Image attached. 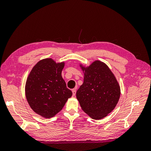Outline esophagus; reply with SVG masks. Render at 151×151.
Wrapping results in <instances>:
<instances>
[{
    "label": "esophagus",
    "instance_id": "obj_1",
    "mask_svg": "<svg viewBox=\"0 0 151 151\" xmlns=\"http://www.w3.org/2000/svg\"><path fill=\"white\" fill-rule=\"evenodd\" d=\"M72 94H73V96L76 95V89H72Z\"/></svg>",
    "mask_w": 151,
    "mask_h": 151
}]
</instances>
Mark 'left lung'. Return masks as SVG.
I'll use <instances>...</instances> for the list:
<instances>
[{
  "label": "left lung",
  "instance_id": "left-lung-1",
  "mask_svg": "<svg viewBox=\"0 0 151 151\" xmlns=\"http://www.w3.org/2000/svg\"><path fill=\"white\" fill-rule=\"evenodd\" d=\"M84 83L76 97L82 109L93 119L101 120L111 113L119 101L120 87L106 64L95 60L88 67L80 64Z\"/></svg>",
  "mask_w": 151,
  "mask_h": 151
}]
</instances>
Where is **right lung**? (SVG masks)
<instances>
[{"label": "right lung", "instance_id": "obj_1", "mask_svg": "<svg viewBox=\"0 0 151 151\" xmlns=\"http://www.w3.org/2000/svg\"><path fill=\"white\" fill-rule=\"evenodd\" d=\"M65 62L56 63L52 58L39 61L27 78L25 94L33 110L45 118L60 111L72 93L62 77Z\"/></svg>", "mask_w": 151, "mask_h": 151}]
</instances>
